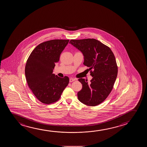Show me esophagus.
I'll return each instance as SVG.
<instances>
[{
  "instance_id": "esophagus-1",
  "label": "esophagus",
  "mask_w": 147,
  "mask_h": 147,
  "mask_svg": "<svg viewBox=\"0 0 147 147\" xmlns=\"http://www.w3.org/2000/svg\"><path fill=\"white\" fill-rule=\"evenodd\" d=\"M75 80H76V79H74V78H70V80H69V81L70 82H73V81H74Z\"/></svg>"
}]
</instances>
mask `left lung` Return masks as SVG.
<instances>
[{"label":"left lung","mask_w":147,"mask_h":147,"mask_svg":"<svg viewBox=\"0 0 147 147\" xmlns=\"http://www.w3.org/2000/svg\"><path fill=\"white\" fill-rule=\"evenodd\" d=\"M69 43L82 53L83 64L89 68L92 77L90 83L78 79L82 85L77 94L78 100L90 106L100 104L110 94L117 78L118 67L113 52L95 39H72Z\"/></svg>","instance_id":"1"}]
</instances>
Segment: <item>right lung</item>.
Returning <instances> with one entry per match:
<instances>
[{
  "label": "right lung",
  "instance_id": "1",
  "mask_svg": "<svg viewBox=\"0 0 147 147\" xmlns=\"http://www.w3.org/2000/svg\"><path fill=\"white\" fill-rule=\"evenodd\" d=\"M69 40L54 39L38 45L26 64V79L34 96L40 102L50 104L59 100L69 78L53 74L55 63Z\"/></svg>",
  "mask_w": 147,
  "mask_h": 147
}]
</instances>
